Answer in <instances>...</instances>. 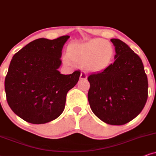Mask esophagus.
<instances>
[{
  "instance_id": "1",
  "label": "esophagus",
  "mask_w": 156,
  "mask_h": 156,
  "mask_svg": "<svg viewBox=\"0 0 156 156\" xmlns=\"http://www.w3.org/2000/svg\"><path fill=\"white\" fill-rule=\"evenodd\" d=\"M87 78V76H86V74L85 73H81V74H80V79H86Z\"/></svg>"
}]
</instances>
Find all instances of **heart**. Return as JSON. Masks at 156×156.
<instances>
[{
	"label": "heart",
	"instance_id": "b5f03b06",
	"mask_svg": "<svg viewBox=\"0 0 156 156\" xmlns=\"http://www.w3.org/2000/svg\"><path fill=\"white\" fill-rule=\"evenodd\" d=\"M114 55L115 51L111 42L96 38L69 45L63 61L68 66H70L72 62L82 66L86 71L99 73L111 66Z\"/></svg>",
	"mask_w": 156,
	"mask_h": 156
}]
</instances>
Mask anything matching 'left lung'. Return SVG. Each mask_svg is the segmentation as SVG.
<instances>
[{"label": "left lung", "instance_id": "obj_1", "mask_svg": "<svg viewBox=\"0 0 156 156\" xmlns=\"http://www.w3.org/2000/svg\"><path fill=\"white\" fill-rule=\"evenodd\" d=\"M115 61L102 72L88 76V99L94 114L112 125L130 122L142 112L148 83L141 59L127 44L111 39Z\"/></svg>", "mask_w": 156, "mask_h": 156}]
</instances>
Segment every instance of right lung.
<instances>
[{
	"mask_svg": "<svg viewBox=\"0 0 156 156\" xmlns=\"http://www.w3.org/2000/svg\"><path fill=\"white\" fill-rule=\"evenodd\" d=\"M70 36L40 38L13 55L5 79L7 102L12 111L31 124H45L64 111L66 95L80 75L61 74L62 50Z\"/></svg>",
	"mask_w": 156,
	"mask_h": 156,
	"instance_id": "right-lung-1",
	"label": "right lung"
}]
</instances>
